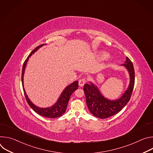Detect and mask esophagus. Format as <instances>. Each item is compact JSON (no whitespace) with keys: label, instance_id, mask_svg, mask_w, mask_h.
<instances>
[{"label":"esophagus","instance_id":"obj_1","mask_svg":"<svg viewBox=\"0 0 153 153\" xmlns=\"http://www.w3.org/2000/svg\"><path fill=\"white\" fill-rule=\"evenodd\" d=\"M85 83H86V80L85 79H81L79 81V85L80 86H83Z\"/></svg>","mask_w":153,"mask_h":153}]
</instances>
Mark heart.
I'll return each mask as SVG.
<instances>
[{
	"mask_svg": "<svg viewBox=\"0 0 153 153\" xmlns=\"http://www.w3.org/2000/svg\"><path fill=\"white\" fill-rule=\"evenodd\" d=\"M99 59H100L101 60H105L106 59H107L108 57V55L106 54V53H101L99 56Z\"/></svg>",
	"mask_w": 153,
	"mask_h": 153,
	"instance_id": "obj_1",
	"label": "heart"
}]
</instances>
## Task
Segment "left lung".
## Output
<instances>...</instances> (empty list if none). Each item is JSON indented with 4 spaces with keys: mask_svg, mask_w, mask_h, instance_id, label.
Returning a JSON list of instances; mask_svg holds the SVG:
<instances>
[{
    "mask_svg": "<svg viewBox=\"0 0 153 153\" xmlns=\"http://www.w3.org/2000/svg\"><path fill=\"white\" fill-rule=\"evenodd\" d=\"M126 59L125 63L122 64L121 66L124 67L129 73V83L126 90L119 99L112 100L105 97L97 86L91 82L89 84L84 85L86 105L93 116L100 119L110 117L119 113L130 100L134 86L135 73L133 63L128 57Z\"/></svg>",
    "mask_w": 153,
    "mask_h": 153,
    "instance_id": "8db88e82",
    "label": "left lung"
}]
</instances>
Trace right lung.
<instances>
[{
	"label": "right lung",
	"mask_w": 153,
	"mask_h": 153,
	"mask_svg": "<svg viewBox=\"0 0 153 153\" xmlns=\"http://www.w3.org/2000/svg\"><path fill=\"white\" fill-rule=\"evenodd\" d=\"M45 45V44H42L38 46L37 47H36L34 50L32 51V52L28 56V58L25 60V62L24 63L22 71V86H23V89H24V94H25L26 100L28 105L33 109V110L36 113H37V114H39V115L43 117H45L48 118H56L61 116L62 114L65 113V111H66L68 103L72 93L78 88L79 82L77 80H76L73 83H71V84H70L69 85H68L67 87H65V88L62 92L57 102L51 106L47 107V108H40L35 105L34 103H33V102L28 98L24 88V73H25L27 62L30 56H31V55L34 54L35 52H36L40 48H41L42 47H43Z\"/></svg>",
	"instance_id": "add662e5"
}]
</instances>
